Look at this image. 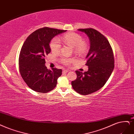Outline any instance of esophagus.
<instances>
[{"instance_id":"1","label":"esophagus","mask_w":134,"mask_h":134,"mask_svg":"<svg viewBox=\"0 0 134 134\" xmlns=\"http://www.w3.org/2000/svg\"><path fill=\"white\" fill-rule=\"evenodd\" d=\"M68 71H70V70H66V69H63V72H67Z\"/></svg>"}]
</instances>
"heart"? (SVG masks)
Returning <instances> with one entry per match:
<instances>
[{
    "label": "heart",
    "instance_id": "1",
    "mask_svg": "<svg viewBox=\"0 0 134 134\" xmlns=\"http://www.w3.org/2000/svg\"><path fill=\"white\" fill-rule=\"evenodd\" d=\"M62 39L65 44L73 47L74 51L77 54L84 53L87 49L86 43L83 41L82 38L78 34L72 32L66 33L63 36ZM61 46L60 40L58 37L53 38L50 41V47L53 53H57L59 52L61 49ZM74 60V59L73 58L63 57L60 59V62L64 65H68L72 63Z\"/></svg>",
    "mask_w": 134,
    "mask_h": 134
}]
</instances>
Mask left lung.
I'll return each mask as SVG.
<instances>
[{
	"label": "left lung",
	"instance_id": "1",
	"mask_svg": "<svg viewBox=\"0 0 134 134\" xmlns=\"http://www.w3.org/2000/svg\"><path fill=\"white\" fill-rule=\"evenodd\" d=\"M90 40V49L86 58L88 70L75 71L77 78L71 85L77 93L87 95L99 90L111 75L114 68V58L109 41L100 32L92 29H80Z\"/></svg>",
	"mask_w": 134,
	"mask_h": 134
}]
</instances>
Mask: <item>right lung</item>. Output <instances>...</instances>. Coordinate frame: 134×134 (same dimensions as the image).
I'll return each instance as SVG.
<instances>
[{
  "label": "right lung",
  "instance_id": "right-lung-1",
  "mask_svg": "<svg viewBox=\"0 0 134 134\" xmlns=\"http://www.w3.org/2000/svg\"><path fill=\"white\" fill-rule=\"evenodd\" d=\"M65 31L43 27L32 33L23 44L19 58V71L23 79L33 90L46 93L56 87L62 70L48 69L44 58L51 52L52 39Z\"/></svg>",
  "mask_w": 134,
  "mask_h": 134
}]
</instances>
